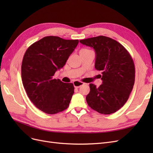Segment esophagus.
Segmentation results:
<instances>
[{"mask_svg":"<svg viewBox=\"0 0 153 153\" xmlns=\"http://www.w3.org/2000/svg\"><path fill=\"white\" fill-rule=\"evenodd\" d=\"M84 84V82L78 81V80H75L73 82V85L75 88H79L80 86L83 85Z\"/></svg>","mask_w":153,"mask_h":153,"instance_id":"esophagus-1","label":"esophagus"}]
</instances>
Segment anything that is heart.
I'll list each match as a JSON object with an SVG mask.
<instances>
[{
  "label": "heart",
  "mask_w": 153,
  "mask_h": 153,
  "mask_svg": "<svg viewBox=\"0 0 153 153\" xmlns=\"http://www.w3.org/2000/svg\"><path fill=\"white\" fill-rule=\"evenodd\" d=\"M89 50L88 49H82L80 50V52H87V51H89Z\"/></svg>",
  "instance_id": "heart-1"
}]
</instances>
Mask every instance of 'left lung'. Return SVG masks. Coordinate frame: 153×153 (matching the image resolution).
Masks as SVG:
<instances>
[{"mask_svg":"<svg viewBox=\"0 0 153 153\" xmlns=\"http://www.w3.org/2000/svg\"><path fill=\"white\" fill-rule=\"evenodd\" d=\"M93 48L96 52L95 68L101 71L103 82L98 88L89 84L86 96L91 108L102 114L117 112L126 103L135 83V69L131 56L117 41L103 36L80 40Z\"/></svg>","mask_w":153,"mask_h":153,"instance_id":"left-lung-1","label":"left lung"}]
</instances>
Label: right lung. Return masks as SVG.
<instances>
[{
	"mask_svg": "<svg viewBox=\"0 0 153 153\" xmlns=\"http://www.w3.org/2000/svg\"><path fill=\"white\" fill-rule=\"evenodd\" d=\"M78 41L44 37L31 45L24 54L21 69L23 85L32 103L46 114H57L69 106L73 84L55 79L53 75L65 65Z\"/></svg>",
	"mask_w": 153,
	"mask_h": 153,
	"instance_id": "obj_1",
	"label": "right lung"
}]
</instances>
